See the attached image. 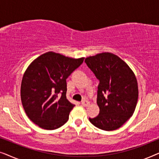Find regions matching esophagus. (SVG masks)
<instances>
[{
  "label": "esophagus",
  "mask_w": 159,
  "mask_h": 159,
  "mask_svg": "<svg viewBox=\"0 0 159 159\" xmlns=\"http://www.w3.org/2000/svg\"><path fill=\"white\" fill-rule=\"evenodd\" d=\"M81 103H82V106H84V107H86V106H88L90 105V102L88 101H85V100H84V101H82L81 102Z\"/></svg>",
  "instance_id": "obj_1"
}]
</instances>
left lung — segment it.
<instances>
[{
    "label": "left lung",
    "mask_w": 159,
    "mask_h": 159,
    "mask_svg": "<svg viewBox=\"0 0 159 159\" xmlns=\"http://www.w3.org/2000/svg\"><path fill=\"white\" fill-rule=\"evenodd\" d=\"M84 62L100 81L97 95L100 112L89 120L105 131L117 129L135 110L138 98L135 75L127 63L111 53L89 56Z\"/></svg>",
    "instance_id": "1"
}]
</instances>
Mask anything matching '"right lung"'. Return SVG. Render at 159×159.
Masks as SVG:
<instances>
[{
  "label": "right lung",
  "instance_id": "add662e5",
  "mask_svg": "<svg viewBox=\"0 0 159 159\" xmlns=\"http://www.w3.org/2000/svg\"><path fill=\"white\" fill-rule=\"evenodd\" d=\"M83 61L50 51L29 65L21 80V100L32 122L52 130L68 121L75 105L66 99V79Z\"/></svg>",
  "mask_w": 159,
  "mask_h": 159
}]
</instances>
